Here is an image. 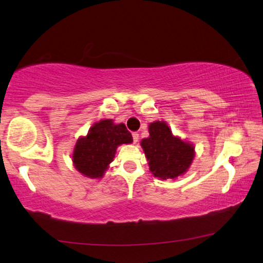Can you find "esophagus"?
Returning a JSON list of instances; mask_svg holds the SVG:
<instances>
[{"label": "esophagus", "instance_id": "34e87169", "mask_svg": "<svg viewBox=\"0 0 263 263\" xmlns=\"http://www.w3.org/2000/svg\"><path fill=\"white\" fill-rule=\"evenodd\" d=\"M132 137H133V143H135V144L138 143V141H139V133L133 132L132 133Z\"/></svg>", "mask_w": 263, "mask_h": 263}]
</instances>
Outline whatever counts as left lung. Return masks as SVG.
I'll return each instance as SVG.
<instances>
[{"label": "left lung", "mask_w": 263, "mask_h": 263, "mask_svg": "<svg viewBox=\"0 0 263 263\" xmlns=\"http://www.w3.org/2000/svg\"><path fill=\"white\" fill-rule=\"evenodd\" d=\"M147 138L141 139L149 171L161 180L177 179L191 167L195 157L194 145L174 136L164 120L149 123Z\"/></svg>", "instance_id": "8db88e82"}]
</instances>
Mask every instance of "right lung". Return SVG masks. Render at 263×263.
Segmentation results:
<instances>
[{"label": "right lung", "instance_id": "obj_1", "mask_svg": "<svg viewBox=\"0 0 263 263\" xmlns=\"http://www.w3.org/2000/svg\"><path fill=\"white\" fill-rule=\"evenodd\" d=\"M132 141L125 124H116L114 119H102L95 123L85 136L77 139L71 154L72 164L82 176L101 179L114 161L117 147Z\"/></svg>", "mask_w": 263, "mask_h": 263}]
</instances>
